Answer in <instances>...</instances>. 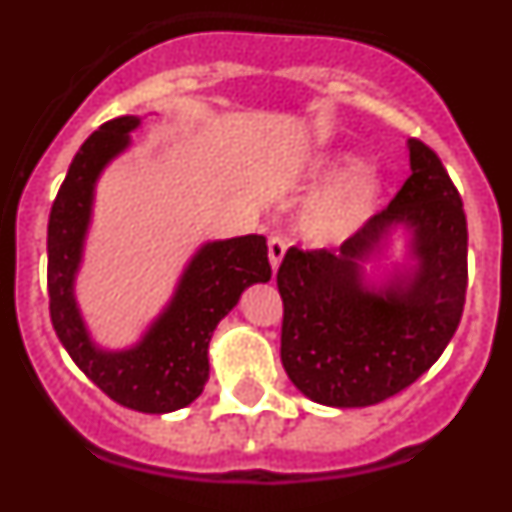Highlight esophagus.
I'll return each instance as SVG.
<instances>
[{
	"instance_id": "1",
	"label": "esophagus",
	"mask_w": 512,
	"mask_h": 512,
	"mask_svg": "<svg viewBox=\"0 0 512 512\" xmlns=\"http://www.w3.org/2000/svg\"><path fill=\"white\" fill-rule=\"evenodd\" d=\"M284 251H287V243H284L282 238H269V264L274 271H277L279 264H282Z\"/></svg>"
}]
</instances>
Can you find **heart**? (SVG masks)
<instances>
[{
    "label": "heart",
    "instance_id": "b5f03b06",
    "mask_svg": "<svg viewBox=\"0 0 512 512\" xmlns=\"http://www.w3.org/2000/svg\"><path fill=\"white\" fill-rule=\"evenodd\" d=\"M310 187H323L302 205L297 230L310 246L330 248L351 241L382 212L390 192L377 166L348 151L315 156L302 171Z\"/></svg>",
    "mask_w": 512,
    "mask_h": 512
}]
</instances>
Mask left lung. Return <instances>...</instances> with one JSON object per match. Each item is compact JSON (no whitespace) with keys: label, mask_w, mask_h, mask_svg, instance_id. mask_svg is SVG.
I'll list each match as a JSON object with an SVG mask.
<instances>
[{"label":"left lung","mask_w":512,"mask_h":512,"mask_svg":"<svg viewBox=\"0 0 512 512\" xmlns=\"http://www.w3.org/2000/svg\"><path fill=\"white\" fill-rule=\"evenodd\" d=\"M410 171L387 210L338 251L289 248L277 271L282 364L328 408H366L425 374L459 328L467 295V215L441 158L408 140ZM395 229L410 265L382 283L365 271Z\"/></svg>","instance_id":"1"}]
</instances>
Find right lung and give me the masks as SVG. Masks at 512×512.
<instances>
[{
	"mask_svg": "<svg viewBox=\"0 0 512 512\" xmlns=\"http://www.w3.org/2000/svg\"><path fill=\"white\" fill-rule=\"evenodd\" d=\"M140 117L125 115L94 130L69 166L48 220V297L56 336L81 372L115 402L138 413H174L205 390L207 348L217 323L238 305L243 289L269 282L264 235L210 241L184 266L169 305L138 343L102 348L94 343L76 302V274L84 259L94 189L99 176L130 148Z\"/></svg>",
	"mask_w": 512,
	"mask_h": 512,
	"instance_id": "obj_1",
	"label": "right lung"
}]
</instances>
